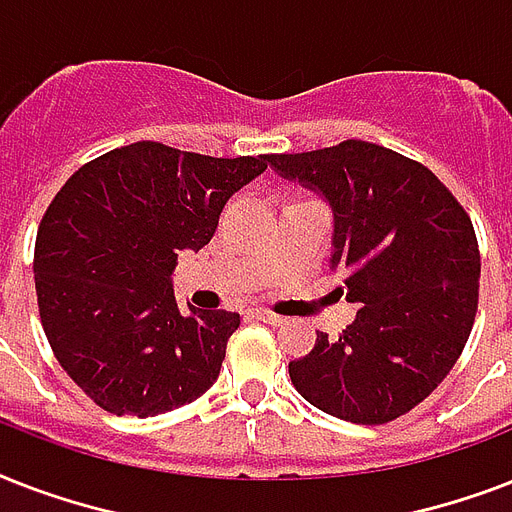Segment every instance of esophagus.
<instances>
[{
	"instance_id": "esophagus-1",
	"label": "esophagus",
	"mask_w": 512,
	"mask_h": 512,
	"mask_svg": "<svg viewBox=\"0 0 512 512\" xmlns=\"http://www.w3.org/2000/svg\"><path fill=\"white\" fill-rule=\"evenodd\" d=\"M249 313H252V319L263 321V324H271V327H279V324H284V316H276V313H271V311H260V308H255V311H249Z\"/></svg>"
}]
</instances>
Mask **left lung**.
I'll return each mask as SVG.
<instances>
[{
    "label": "left lung",
    "mask_w": 512,
    "mask_h": 512,
    "mask_svg": "<svg viewBox=\"0 0 512 512\" xmlns=\"http://www.w3.org/2000/svg\"><path fill=\"white\" fill-rule=\"evenodd\" d=\"M268 164L329 201V268L361 305L337 340L319 332L289 361L292 385L340 420H396L452 372L476 321L481 255L468 212L425 164L366 140Z\"/></svg>",
    "instance_id": "1"
}]
</instances>
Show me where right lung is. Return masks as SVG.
<instances>
[{"mask_svg": "<svg viewBox=\"0 0 512 512\" xmlns=\"http://www.w3.org/2000/svg\"><path fill=\"white\" fill-rule=\"evenodd\" d=\"M265 167L268 156L140 140L79 167L52 199L36 231V303L55 358L100 409L154 417L215 385L239 313L183 311L170 276Z\"/></svg>", "mask_w": 512, "mask_h": 512, "instance_id": "right-lung-1", "label": "right lung"}]
</instances>
